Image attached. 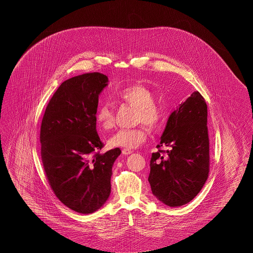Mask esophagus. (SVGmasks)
Instances as JSON below:
<instances>
[{
  "label": "esophagus",
  "mask_w": 253,
  "mask_h": 253,
  "mask_svg": "<svg viewBox=\"0 0 253 253\" xmlns=\"http://www.w3.org/2000/svg\"><path fill=\"white\" fill-rule=\"evenodd\" d=\"M132 153V150H129V149H123V150H122V154H123L124 156H128V155H131Z\"/></svg>",
  "instance_id": "obj_1"
}]
</instances>
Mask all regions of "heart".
<instances>
[{"label": "heart", "mask_w": 253, "mask_h": 253, "mask_svg": "<svg viewBox=\"0 0 253 253\" xmlns=\"http://www.w3.org/2000/svg\"><path fill=\"white\" fill-rule=\"evenodd\" d=\"M116 97L122 102L136 108L135 122L144 123L151 130L158 129L165 119V109L155 101L154 93L144 85L132 84L120 90ZM96 121L100 129L109 131L115 126V113L108 103L98 106ZM148 131L144 126L132 129H121L108 139L111 148L135 149L143 144Z\"/></svg>", "instance_id": "b5f03b06"}]
</instances>
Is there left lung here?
I'll return each instance as SVG.
<instances>
[{"label": "left lung", "instance_id": "1", "mask_svg": "<svg viewBox=\"0 0 253 253\" xmlns=\"http://www.w3.org/2000/svg\"><path fill=\"white\" fill-rule=\"evenodd\" d=\"M207 122V104L197 91L169 115L157 146L167 150L152 154L148 178L152 193L163 204H187L203 188L210 171Z\"/></svg>", "mask_w": 253, "mask_h": 253}]
</instances>
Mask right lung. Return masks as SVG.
Instances as JSON below:
<instances>
[{"instance_id":"add662e5","label":"right lung","mask_w":253,"mask_h":253,"mask_svg":"<svg viewBox=\"0 0 253 253\" xmlns=\"http://www.w3.org/2000/svg\"><path fill=\"white\" fill-rule=\"evenodd\" d=\"M107 76L87 73L63 82L44 112L40 140L49 184L61 203L89 214L100 209L111 193L114 162L119 148L105 154L96 132L98 96Z\"/></svg>"}]
</instances>
